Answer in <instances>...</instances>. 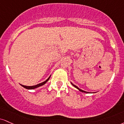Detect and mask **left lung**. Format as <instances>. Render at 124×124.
<instances>
[{
    "label": "left lung",
    "mask_w": 124,
    "mask_h": 124,
    "mask_svg": "<svg viewBox=\"0 0 124 124\" xmlns=\"http://www.w3.org/2000/svg\"><path fill=\"white\" fill-rule=\"evenodd\" d=\"M71 84H72V85H73V86H74V87H75V88H77V89H78V90H79V91H81V92H84V93H89V92H86V91H83V90H82V89H80V88H79L78 87V86H77L76 85H74V84H73V83H71Z\"/></svg>",
    "instance_id": "left-lung-1"
}]
</instances>
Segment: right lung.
<instances>
[{
	"mask_svg": "<svg viewBox=\"0 0 124 124\" xmlns=\"http://www.w3.org/2000/svg\"><path fill=\"white\" fill-rule=\"evenodd\" d=\"M50 77H51V76L50 77H48V78L47 80H46L45 81H44V82H43V83H40V84H37V85H33V86H26V85H22V84H20L22 86H23V88H26V89H35V88H38V87H40V86H42V85H44L46 84V83H47V82L49 80V79H50Z\"/></svg>",
	"mask_w": 124,
	"mask_h": 124,
	"instance_id": "1",
	"label": "right lung"
}]
</instances>
